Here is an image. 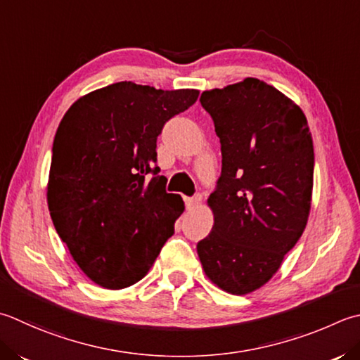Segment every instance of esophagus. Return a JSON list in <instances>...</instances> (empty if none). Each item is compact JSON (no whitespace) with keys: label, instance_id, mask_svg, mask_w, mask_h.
I'll use <instances>...</instances> for the list:
<instances>
[{"label":"esophagus","instance_id":"esophagus-1","mask_svg":"<svg viewBox=\"0 0 360 360\" xmlns=\"http://www.w3.org/2000/svg\"><path fill=\"white\" fill-rule=\"evenodd\" d=\"M186 204H187L188 210L196 209L201 204V195H196V196H193V198H186Z\"/></svg>","mask_w":360,"mask_h":360}]
</instances>
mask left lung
Returning a JSON list of instances; mask_svg holds the SVG:
<instances>
[{
  "mask_svg": "<svg viewBox=\"0 0 360 360\" xmlns=\"http://www.w3.org/2000/svg\"><path fill=\"white\" fill-rule=\"evenodd\" d=\"M201 105L221 143V176L209 196L210 234L196 245L221 290L265 285L306 229L314 188V142L306 115L256 77L204 90Z\"/></svg>",
  "mask_w": 360,
  "mask_h": 360,
  "instance_id": "8db88e82",
  "label": "left lung"
}]
</instances>
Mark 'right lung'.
I'll return each mask as SVG.
<instances>
[{
    "label": "right lung",
    "instance_id": "obj_1",
    "mask_svg": "<svg viewBox=\"0 0 360 360\" xmlns=\"http://www.w3.org/2000/svg\"><path fill=\"white\" fill-rule=\"evenodd\" d=\"M200 90L115 82L76 100L53 143L46 200L60 240L95 284L139 283L184 212L156 167L164 124L198 100Z\"/></svg>",
    "mask_w": 360,
    "mask_h": 360
}]
</instances>
